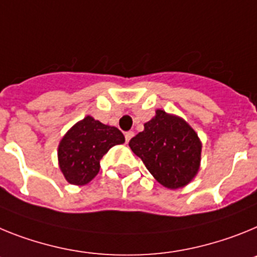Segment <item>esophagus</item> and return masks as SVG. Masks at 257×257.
Returning <instances> with one entry per match:
<instances>
[{
  "instance_id": "1",
  "label": "esophagus",
  "mask_w": 257,
  "mask_h": 257,
  "mask_svg": "<svg viewBox=\"0 0 257 257\" xmlns=\"http://www.w3.org/2000/svg\"><path fill=\"white\" fill-rule=\"evenodd\" d=\"M135 136V133L133 132H126L125 133V142H129L131 141V138Z\"/></svg>"
}]
</instances>
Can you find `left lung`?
<instances>
[{"mask_svg": "<svg viewBox=\"0 0 257 257\" xmlns=\"http://www.w3.org/2000/svg\"><path fill=\"white\" fill-rule=\"evenodd\" d=\"M129 146L156 181L168 189L187 185L199 169L202 144L198 135L185 120L166 111H156Z\"/></svg>", "mask_w": 257, "mask_h": 257, "instance_id": "obj_1", "label": "left lung"}]
</instances>
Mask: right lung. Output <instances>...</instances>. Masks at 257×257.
I'll use <instances>...</instances> for the list:
<instances>
[{
	"instance_id": "add662e5",
	"label": "right lung",
	"mask_w": 257,
	"mask_h": 257,
	"mask_svg": "<svg viewBox=\"0 0 257 257\" xmlns=\"http://www.w3.org/2000/svg\"><path fill=\"white\" fill-rule=\"evenodd\" d=\"M125 142L124 135L86 116L62 138L58 149L59 168L72 185H85L99 172V160L115 145Z\"/></svg>"
}]
</instances>
